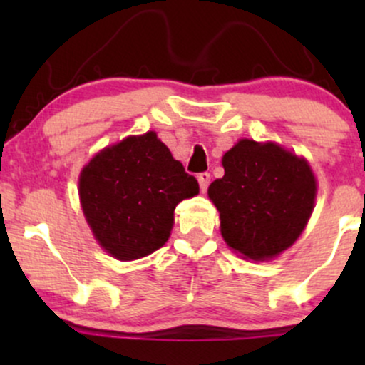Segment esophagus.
<instances>
[{
	"label": "esophagus",
	"mask_w": 365,
	"mask_h": 365,
	"mask_svg": "<svg viewBox=\"0 0 365 365\" xmlns=\"http://www.w3.org/2000/svg\"><path fill=\"white\" fill-rule=\"evenodd\" d=\"M199 187H200V192H206L207 187H209V182H211V173H207V171H204V173H199Z\"/></svg>",
	"instance_id": "esophagus-1"
}]
</instances>
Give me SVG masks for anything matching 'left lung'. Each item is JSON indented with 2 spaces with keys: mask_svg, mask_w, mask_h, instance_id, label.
I'll return each instance as SVG.
<instances>
[{
  "mask_svg": "<svg viewBox=\"0 0 365 365\" xmlns=\"http://www.w3.org/2000/svg\"><path fill=\"white\" fill-rule=\"evenodd\" d=\"M223 168L207 194L226 244L254 261L287 250L314 209L316 178L307 161L273 142L244 139L225 154Z\"/></svg>",
  "mask_w": 365,
  "mask_h": 365,
  "instance_id": "1",
  "label": "left lung"
}]
</instances>
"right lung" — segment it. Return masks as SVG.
<instances>
[{"label": "right lung", "instance_id": "obj_1", "mask_svg": "<svg viewBox=\"0 0 365 365\" xmlns=\"http://www.w3.org/2000/svg\"><path fill=\"white\" fill-rule=\"evenodd\" d=\"M78 187L92 233L120 261L145 257L165 245L177 204L199 194L195 177L154 132L101 150L82 170Z\"/></svg>", "mask_w": 365, "mask_h": 365}]
</instances>
